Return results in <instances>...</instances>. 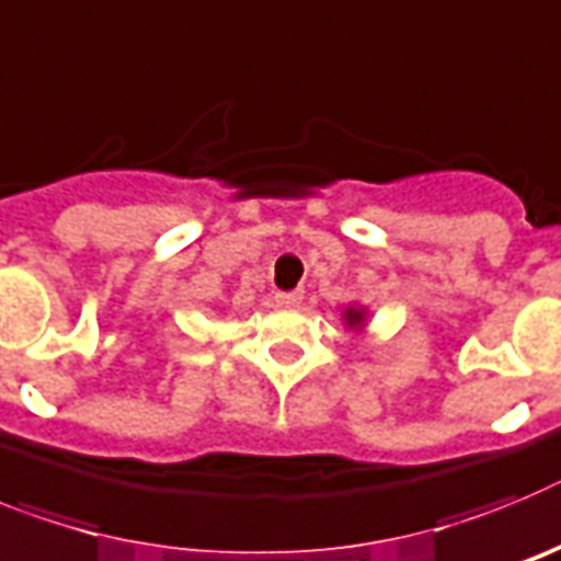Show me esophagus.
<instances>
[{
	"mask_svg": "<svg viewBox=\"0 0 561 561\" xmlns=\"http://www.w3.org/2000/svg\"><path fill=\"white\" fill-rule=\"evenodd\" d=\"M274 299L279 308H299L301 299H305V294H301V290H276Z\"/></svg>",
	"mask_w": 561,
	"mask_h": 561,
	"instance_id": "1",
	"label": "esophagus"
}]
</instances>
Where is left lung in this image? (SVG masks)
Returning <instances> with one entry per match:
<instances>
[{"mask_svg":"<svg viewBox=\"0 0 561 561\" xmlns=\"http://www.w3.org/2000/svg\"><path fill=\"white\" fill-rule=\"evenodd\" d=\"M344 321H347L350 330H364V321H367V310H364L362 305H350V308L344 310Z\"/></svg>","mask_w":561,"mask_h":561,"instance_id":"1","label":"left lung"}]
</instances>
